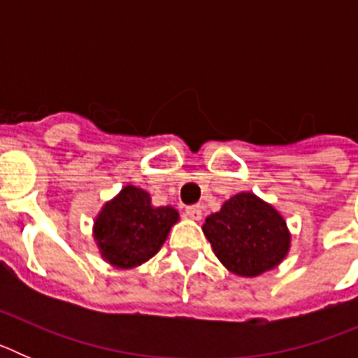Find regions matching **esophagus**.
<instances>
[{
	"mask_svg": "<svg viewBox=\"0 0 358 358\" xmlns=\"http://www.w3.org/2000/svg\"><path fill=\"white\" fill-rule=\"evenodd\" d=\"M186 217H189L192 220H201L202 218V208L199 204H192V206H186L185 210Z\"/></svg>",
	"mask_w": 358,
	"mask_h": 358,
	"instance_id": "1",
	"label": "esophagus"
}]
</instances>
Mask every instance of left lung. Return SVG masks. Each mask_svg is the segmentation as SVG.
Masks as SVG:
<instances>
[{
  "label": "left lung",
  "mask_w": 358,
  "mask_h": 358,
  "mask_svg": "<svg viewBox=\"0 0 358 358\" xmlns=\"http://www.w3.org/2000/svg\"><path fill=\"white\" fill-rule=\"evenodd\" d=\"M202 231L218 260L238 276L252 278L276 267L290 245L283 217L252 194L231 197L206 218Z\"/></svg>",
  "instance_id": "obj_1"
}]
</instances>
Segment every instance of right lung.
<instances>
[{
    "label": "right lung",
    "mask_w": 358,
    "mask_h": 358,
    "mask_svg": "<svg viewBox=\"0 0 358 358\" xmlns=\"http://www.w3.org/2000/svg\"><path fill=\"white\" fill-rule=\"evenodd\" d=\"M177 218L173 208H154L147 192L125 186L98 215L94 238L109 264L129 268L150 260L159 251Z\"/></svg>",
    "instance_id": "add662e5"
}]
</instances>
